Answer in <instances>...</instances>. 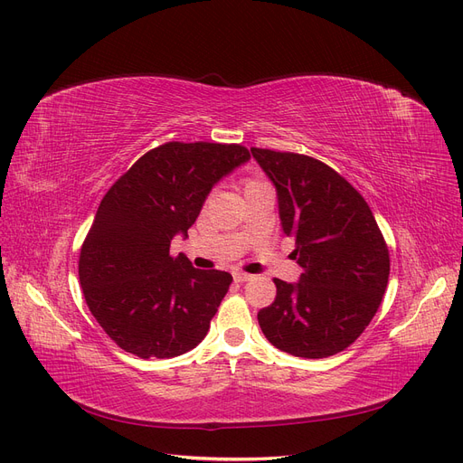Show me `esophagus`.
<instances>
[{"instance_id": "34e87169", "label": "esophagus", "mask_w": 463, "mask_h": 463, "mask_svg": "<svg viewBox=\"0 0 463 463\" xmlns=\"http://www.w3.org/2000/svg\"><path fill=\"white\" fill-rule=\"evenodd\" d=\"M234 282H248V280H251L253 279V275H248V272H234Z\"/></svg>"}]
</instances>
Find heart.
I'll use <instances>...</instances> for the list:
<instances>
[{"mask_svg":"<svg viewBox=\"0 0 463 463\" xmlns=\"http://www.w3.org/2000/svg\"><path fill=\"white\" fill-rule=\"evenodd\" d=\"M261 183H265V181H261V179H248V181H246V184H244V188L248 191V188H251V186H258V184H261Z\"/></svg>","mask_w":463,"mask_h":463,"instance_id":"1","label":"heart"}]
</instances>
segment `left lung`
Segmentation results:
<instances>
[{"label":"left lung","instance_id":"obj_1","mask_svg":"<svg viewBox=\"0 0 463 463\" xmlns=\"http://www.w3.org/2000/svg\"><path fill=\"white\" fill-rule=\"evenodd\" d=\"M277 188L286 236L296 238L299 282L275 279L277 298L258 313L277 349L324 358L347 349L383 299L389 250L366 200L330 165L296 152L251 148Z\"/></svg>","mask_w":463,"mask_h":463}]
</instances>
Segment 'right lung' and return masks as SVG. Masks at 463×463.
Wrapping results in <instances>:
<instances>
[{
  "instance_id": "right-lung-1",
  "label": "right lung",
  "mask_w": 463,
  "mask_h": 463,
  "mask_svg": "<svg viewBox=\"0 0 463 463\" xmlns=\"http://www.w3.org/2000/svg\"><path fill=\"white\" fill-rule=\"evenodd\" d=\"M250 160L242 145L165 143L148 150L102 198L80 253L91 315L118 347L141 358L194 349L232 277L200 270L174 236L194 225L213 184Z\"/></svg>"
}]
</instances>
